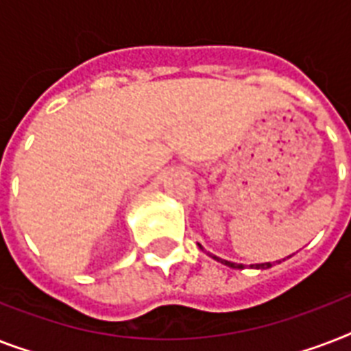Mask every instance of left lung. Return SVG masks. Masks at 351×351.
<instances>
[{
    "mask_svg": "<svg viewBox=\"0 0 351 351\" xmlns=\"http://www.w3.org/2000/svg\"><path fill=\"white\" fill-rule=\"evenodd\" d=\"M213 258H215V261L222 262V264H226V266H230V267H242V264L239 266V264H234V262L224 261V258H219V256H215V255H213ZM271 266H273L271 262H266V264H255V267H258V269H261V267H262V269H266V267H271Z\"/></svg>",
    "mask_w": 351,
    "mask_h": 351,
    "instance_id": "1",
    "label": "left lung"
}]
</instances>
